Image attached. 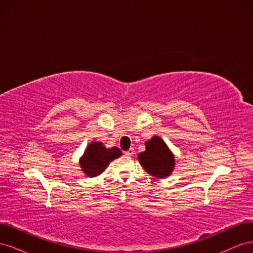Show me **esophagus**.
<instances>
[{"mask_svg":"<svg viewBox=\"0 0 253 253\" xmlns=\"http://www.w3.org/2000/svg\"><path fill=\"white\" fill-rule=\"evenodd\" d=\"M125 154H126V156H132V155L134 154V149H133V148H129L127 151L125 152Z\"/></svg>","mask_w":253,"mask_h":253,"instance_id":"34e87169","label":"esophagus"}]
</instances>
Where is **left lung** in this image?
Returning a JSON list of instances; mask_svg holds the SVG:
<instances>
[{"mask_svg":"<svg viewBox=\"0 0 253 253\" xmlns=\"http://www.w3.org/2000/svg\"><path fill=\"white\" fill-rule=\"evenodd\" d=\"M145 151L138 154V162L145 172L162 179L170 176L175 167V156L159 136L144 142Z\"/></svg>","mask_w":253,"mask_h":253,"instance_id":"left-lung-1","label":"left lung"}]
</instances>
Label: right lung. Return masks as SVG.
I'll return each mask as SVG.
<instances>
[{
  "instance_id": "1",
  "label": "right lung",
  "mask_w": 253,
  "mask_h": 253,
  "mask_svg": "<svg viewBox=\"0 0 253 253\" xmlns=\"http://www.w3.org/2000/svg\"><path fill=\"white\" fill-rule=\"evenodd\" d=\"M122 155V152L117 148H105L100 141H91L79 159L82 172L88 177L100 175L114 159Z\"/></svg>"
}]
</instances>
